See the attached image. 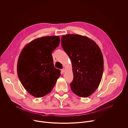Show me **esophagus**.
Returning a JSON list of instances; mask_svg holds the SVG:
<instances>
[{
  "label": "esophagus",
  "mask_w": 128,
  "mask_h": 128,
  "mask_svg": "<svg viewBox=\"0 0 128 128\" xmlns=\"http://www.w3.org/2000/svg\"><path fill=\"white\" fill-rule=\"evenodd\" d=\"M61 71H62V73H64V72L65 71V68L62 69L61 70Z\"/></svg>",
  "instance_id": "obj_1"
}]
</instances>
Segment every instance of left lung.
Returning <instances> with one entry per match:
<instances>
[{
    "label": "left lung",
    "mask_w": 128,
    "mask_h": 128,
    "mask_svg": "<svg viewBox=\"0 0 128 128\" xmlns=\"http://www.w3.org/2000/svg\"><path fill=\"white\" fill-rule=\"evenodd\" d=\"M61 44L72 63V91L80 97L90 96L98 88L102 78L104 62L100 48L93 40L78 34L63 35Z\"/></svg>",
    "instance_id": "8db88e82"
}]
</instances>
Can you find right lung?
<instances>
[{
  "label": "right lung",
  "mask_w": 128,
  "mask_h": 128,
  "mask_svg": "<svg viewBox=\"0 0 128 128\" xmlns=\"http://www.w3.org/2000/svg\"><path fill=\"white\" fill-rule=\"evenodd\" d=\"M60 41L59 36L38 38L26 45L20 54L18 76L25 89L35 97L50 93L61 76V71L54 67L52 56Z\"/></svg>",
  "instance_id": "obj_1"
}]
</instances>
